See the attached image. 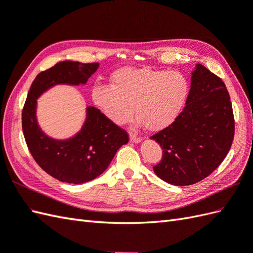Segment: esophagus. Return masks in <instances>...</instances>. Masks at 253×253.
Wrapping results in <instances>:
<instances>
[{"label":"esophagus","instance_id":"34e87169","mask_svg":"<svg viewBox=\"0 0 253 253\" xmlns=\"http://www.w3.org/2000/svg\"><path fill=\"white\" fill-rule=\"evenodd\" d=\"M129 140H130V142H132V143H140L141 142V138L138 136H134V134H130V136H129Z\"/></svg>","mask_w":253,"mask_h":253}]
</instances>
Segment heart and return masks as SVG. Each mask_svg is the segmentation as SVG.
<instances>
[{
  "label": "heart",
  "instance_id": "obj_1",
  "mask_svg": "<svg viewBox=\"0 0 253 253\" xmlns=\"http://www.w3.org/2000/svg\"><path fill=\"white\" fill-rule=\"evenodd\" d=\"M190 83L178 71L123 67L113 73L112 85H96L91 97L102 114L116 125L138 116L136 125L162 131L182 112L189 97Z\"/></svg>",
  "mask_w": 253,
  "mask_h": 253
}]
</instances>
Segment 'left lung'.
I'll return each mask as SVG.
<instances>
[{
  "label": "left lung",
  "instance_id": "1",
  "mask_svg": "<svg viewBox=\"0 0 253 253\" xmlns=\"http://www.w3.org/2000/svg\"><path fill=\"white\" fill-rule=\"evenodd\" d=\"M191 75L185 108L172 125L151 137L163 149L155 174L178 186L208 177L225 158L234 138L233 108L224 83L202 64H195Z\"/></svg>",
  "mask_w": 253,
  "mask_h": 253
}]
</instances>
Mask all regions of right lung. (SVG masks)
I'll return each instance as SVG.
<instances>
[{
    "label": "right lung",
    "mask_w": 253,
    "mask_h": 253,
    "mask_svg": "<svg viewBox=\"0 0 253 253\" xmlns=\"http://www.w3.org/2000/svg\"><path fill=\"white\" fill-rule=\"evenodd\" d=\"M100 64L61 61L41 72L30 87L22 110V130L29 150L40 167L55 179L81 184L99 177L112 162L128 134L98 109L87 105L85 121L72 137L56 139L39 125L38 99L57 85H85Z\"/></svg>",
    "instance_id": "obj_1"
}]
</instances>
